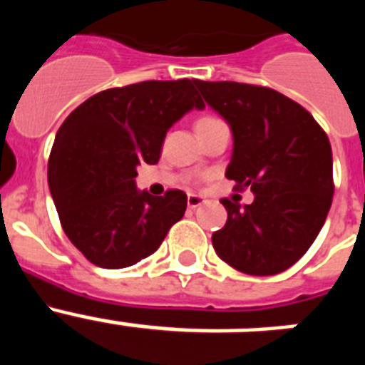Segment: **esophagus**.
I'll use <instances>...</instances> for the list:
<instances>
[{
  "label": "esophagus",
  "mask_w": 365,
  "mask_h": 365,
  "mask_svg": "<svg viewBox=\"0 0 365 365\" xmlns=\"http://www.w3.org/2000/svg\"><path fill=\"white\" fill-rule=\"evenodd\" d=\"M202 197L201 195H195V193H188V206L190 208H197V206L202 205Z\"/></svg>",
  "instance_id": "34e87169"
}]
</instances>
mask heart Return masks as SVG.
<instances>
[{"mask_svg": "<svg viewBox=\"0 0 365 365\" xmlns=\"http://www.w3.org/2000/svg\"><path fill=\"white\" fill-rule=\"evenodd\" d=\"M214 122H219V118L215 117H201L197 122H195V131L197 130H202V128H206V125H212Z\"/></svg>", "mask_w": 365, "mask_h": 365, "instance_id": "b5f03b06", "label": "heart"}]
</instances>
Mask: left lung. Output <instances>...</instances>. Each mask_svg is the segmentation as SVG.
<instances>
[{
  "label": "left lung",
  "mask_w": 365,
  "mask_h": 365,
  "mask_svg": "<svg viewBox=\"0 0 365 365\" xmlns=\"http://www.w3.org/2000/svg\"><path fill=\"white\" fill-rule=\"evenodd\" d=\"M202 98L230 124L227 179L254 201L222 199L228 217L212 234L225 263L250 276L292 267L320 234L333 202V151L305 108L270 87L195 80Z\"/></svg>",
  "instance_id": "1"
}]
</instances>
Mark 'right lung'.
Segmentation results:
<instances>
[{
	"mask_svg": "<svg viewBox=\"0 0 365 365\" xmlns=\"http://www.w3.org/2000/svg\"><path fill=\"white\" fill-rule=\"evenodd\" d=\"M195 80H148L106 89L71 113L54 138L49 190L71 243L102 269H124L160 247L182 219L186 193L138 192L140 163L157 164L168 130L202 109Z\"/></svg>",
	"mask_w": 365,
	"mask_h": 365,
	"instance_id": "add662e5",
	"label": "right lung"
}]
</instances>
